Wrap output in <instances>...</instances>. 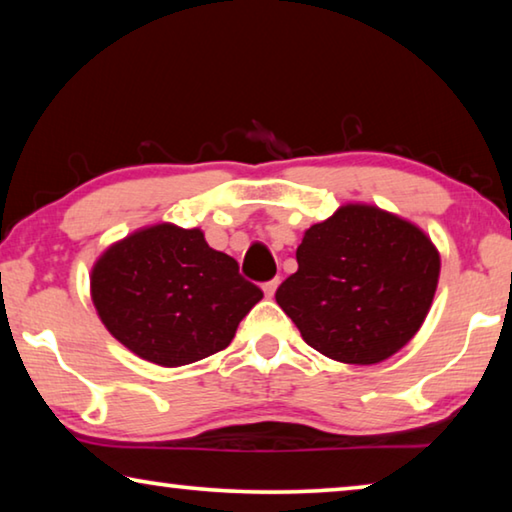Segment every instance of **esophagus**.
<instances>
[{
  "mask_svg": "<svg viewBox=\"0 0 512 512\" xmlns=\"http://www.w3.org/2000/svg\"><path fill=\"white\" fill-rule=\"evenodd\" d=\"M278 285H280V278H273V280H269V282H264V285H262V289H264V294H266V296H269V299H271V296H273V294H276V289H278Z\"/></svg>",
  "mask_w": 512,
  "mask_h": 512,
  "instance_id": "esophagus-1",
  "label": "esophagus"
}]
</instances>
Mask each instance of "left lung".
<instances>
[{
	"label": "left lung",
	"instance_id": "1",
	"mask_svg": "<svg viewBox=\"0 0 512 512\" xmlns=\"http://www.w3.org/2000/svg\"><path fill=\"white\" fill-rule=\"evenodd\" d=\"M276 301L312 349L342 363L393 356L421 329L439 280L432 241L393 213L347 204L312 225Z\"/></svg>",
	"mask_w": 512,
	"mask_h": 512
}]
</instances>
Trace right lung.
<instances>
[{"label": "right lung", "instance_id": "obj_1", "mask_svg": "<svg viewBox=\"0 0 512 512\" xmlns=\"http://www.w3.org/2000/svg\"><path fill=\"white\" fill-rule=\"evenodd\" d=\"M262 296L234 257L209 248L200 230L174 225L114 243L91 271V299L108 331L165 368L223 352Z\"/></svg>", "mask_w": 512, "mask_h": 512}]
</instances>
